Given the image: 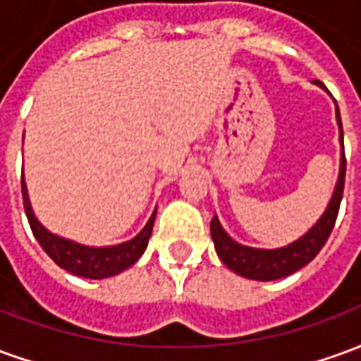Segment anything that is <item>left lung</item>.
Listing matches in <instances>:
<instances>
[{
  "mask_svg": "<svg viewBox=\"0 0 361 361\" xmlns=\"http://www.w3.org/2000/svg\"><path fill=\"white\" fill-rule=\"evenodd\" d=\"M336 119L341 126L342 141V121L338 108H336ZM344 178H346V157H344V142H342L341 176H338V183H336L334 195L326 207L325 214L303 238L290 243L286 247H282V250H253V247L240 245L222 230L219 219L214 216L211 220V235L222 263L228 269H232L238 274L251 280L284 279L288 274L300 271L302 267H305L310 261L315 259V255L323 250V245L333 232L334 222L338 216V209H341L342 193H344Z\"/></svg>",
  "mask_w": 361,
  "mask_h": 361,
  "instance_id": "left-lung-1",
  "label": "left lung"
}]
</instances>
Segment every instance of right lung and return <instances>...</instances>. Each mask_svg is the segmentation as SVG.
Segmentation results:
<instances>
[{"instance_id":"1","label":"right lung","mask_w":361,"mask_h":361,"mask_svg":"<svg viewBox=\"0 0 361 361\" xmlns=\"http://www.w3.org/2000/svg\"><path fill=\"white\" fill-rule=\"evenodd\" d=\"M20 189H23V204H25V212H27L32 234L38 240V243L42 245V250L50 255L51 261L61 269L71 272V274H77V276H82V279L114 276L118 272L126 271L127 267L133 265L149 245V238L152 234L157 211L152 212V216L147 222V226L141 230V234L135 235L131 242L119 243V245H114V247H85V245H79V243L50 234L36 220L35 212L30 209V201H28L27 185H25L23 180H20Z\"/></svg>"}]
</instances>
